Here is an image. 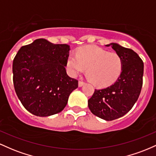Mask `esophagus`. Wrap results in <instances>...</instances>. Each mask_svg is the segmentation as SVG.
I'll list each match as a JSON object with an SVG mask.
<instances>
[{"label": "esophagus", "instance_id": "34e87169", "mask_svg": "<svg viewBox=\"0 0 156 156\" xmlns=\"http://www.w3.org/2000/svg\"><path fill=\"white\" fill-rule=\"evenodd\" d=\"M85 84L83 81H79V87H82Z\"/></svg>", "mask_w": 156, "mask_h": 156}]
</instances>
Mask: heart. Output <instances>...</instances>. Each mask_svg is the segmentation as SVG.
<instances>
[{"instance_id": "obj_1", "label": "heart", "mask_w": 156, "mask_h": 156, "mask_svg": "<svg viewBox=\"0 0 156 156\" xmlns=\"http://www.w3.org/2000/svg\"><path fill=\"white\" fill-rule=\"evenodd\" d=\"M122 57L115 52H108L96 46H85L70 55L67 67L73 76L87 69V77L96 86H107L113 83L122 71Z\"/></svg>"}]
</instances>
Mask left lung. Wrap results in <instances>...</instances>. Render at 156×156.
I'll return each mask as SVG.
<instances>
[{
  "mask_svg": "<svg viewBox=\"0 0 156 156\" xmlns=\"http://www.w3.org/2000/svg\"><path fill=\"white\" fill-rule=\"evenodd\" d=\"M110 45L122 57V73L111 85L95 89L87 101L93 114L106 121L116 119L130 111L141 93L144 74V62L134 51L113 43L106 46Z\"/></svg>",
  "mask_w": 156,
  "mask_h": 156,
  "instance_id": "8db88e82",
  "label": "left lung"
}]
</instances>
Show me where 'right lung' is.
Segmentation results:
<instances>
[{
  "label": "right lung",
  "mask_w": 156,
  "mask_h": 156,
  "mask_svg": "<svg viewBox=\"0 0 156 156\" xmlns=\"http://www.w3.org/2000/svg\"><path fill=\"white\" fill-rule=\"evenodd\" d=\"M67 44H54L37 39L17 51L12 72L15 92L28 111L37 116L61 112L78 80L70 77L66 66L69 56Z\"/></svg>",
  "instance_id": "add662e5"
}]
</instances>
